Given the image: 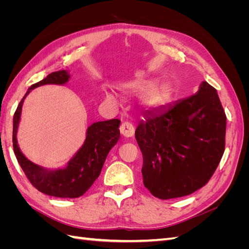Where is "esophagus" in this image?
I'll return each instance as SVG.
<instances>
[{"instance_id":"1","label":"esophagus","mask_w":249,"mask_h":249,"mask_svg":"<svg viewBox=\"0 0 249 249\" xmlns=\"http://www.w3.org/2000/svg\"><path fill=\"white\" fill-rule=\"evenodd\" d=\"M119 130H120V133H122L123 136H124V137H133L134 136L135 129H134L133 124L130 123L125 122V123L122 124V125H120V127H119Z\"/></svg>"}]
</instances>
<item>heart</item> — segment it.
Instances as JSON below:
<instances>
[{
	"instance_id": "obj_1",
	"label": "heart",
	"mask_w": 249,
	"mask_h": 249,
	"mask_svg": "<svg viewBox=\"0 0 249 249\" xmlns=\"http://www.w3.org/2000/svg\"><path fill=\"white\" fill-rule=\"evenodd\" d=\"M122 88L127 93L140 94L142 106L147 109H158L166 105L172 94V88L168 82L158 83L157 79L136 78L124 82ZM104 96L108 102L116 103L117 97L110 88H104Z\"/></svg>"
}]
</instances>
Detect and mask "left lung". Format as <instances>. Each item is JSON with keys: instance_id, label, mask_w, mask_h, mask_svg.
Returning <instances> with one entry per match:
<instances>
[{"instance_id": "1", "label": "left lung", "mask_w": 249, "mask_h": 249, "mask_svg": "<svg viewBox=\"0 0 249 249\" xmlns=\"http://www.w3.org/2000/svg\"><path fill=\"white\" fill-rule=\"evenodd\" d=\"M225 129L219 96L206 81L195 94L147 112L135 131L145 188L160 199L200 189L221 160Z\"/></svg>"}]
</instances>
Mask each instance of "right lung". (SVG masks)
<instances>
[{
    "mask_svg": "<svg viewBox=\"0 0 249 249\" xmlns=\"http://www.w3.org/2000/svg\"><path fill=\"white\" fill-rule=\"evenodd\" d=\"M71 79L67 71L50 73L43 80L30 87L22 97L13 116V149L21 169L31 184L40 192L55 197L76 198L84 194L99 178L105 160L120 136L119 119L97 122L89 125L86 139L65 167L48 169L30 161L21 153L17 134L20 122L22 104L33 89L49 84L64 85Z\"/></svg>",
    "mask_w": 249,
    "mask_h": 249,
    "instance_id": "right-lung-1",
    "label": "right lung"
}]
</instances>
